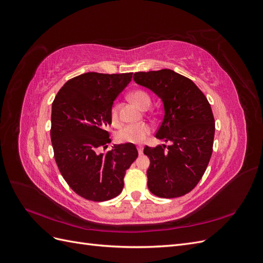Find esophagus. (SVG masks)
<instances>
[{
  "mask_svg": "<svg viewBox=\"0 0 263 263\" xmlns=\"http://www.w3.org/2000/svg\"><path fill=\"white\" fill-rule=\"evenodd\" d=\"M142 149H144V148H142V146H138L137 147V150H138V154L139 155H142Z\"/></svg>",
  "mask_w": 263,
  "mask_h": 263,
  "instance_id": "esophagus-1",
  "label": "esophagus"
}]
</instances>
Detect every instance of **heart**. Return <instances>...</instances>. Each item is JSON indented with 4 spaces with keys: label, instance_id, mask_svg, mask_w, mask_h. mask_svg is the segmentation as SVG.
<instances>
[{
    "label": "heart",
    "instance_id": "1",
    "mask_svg": "<svg viewBox=\"0 0 263 263\" xmlns=\"http://www.w3.org/2000/svg\"><path fill=\"white\" fill-rule=\"evenodd\" d=\"M130 100L138 107L144 108L150 105V97L145 91H135L130 94ZM110 118H112L113 124L118 123L117 108L114 106L110 110ZM151 133L150 125L146 123H141L137 125H126L125 127L117 133V139L121 142H132V144H140L145 141L146 138Z\"/></svg>",
    "mask_w": 263,
    "mask_h": 263
}]
</instances>
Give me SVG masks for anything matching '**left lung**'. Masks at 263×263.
<instances>
[{"instance_id":"8db88e82","label":"left lung","mask_w":263,"mask_h":263,"mask_svg":"<svg viewBox=\"0 0 263 263\" xmlns=\"http://www.w3.org/2000/svg\"><path fill=\"white\" fill-rule=\"evenodd\" d=\"M134 80L162 101L164 115L156 138L171 142L166 149L165 145L145 147L148 189L163 198L185 195L202 179L213 153L210 103L192 80L170 69L136 72Z\"/></svg>"}]
</instances>
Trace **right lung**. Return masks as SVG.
I'll list each match as a JSON object with an SVG mask.
<instances>
[{
  "instance_id": "obj_1",
  "label": "right lung",
  "mask_w": 263,
  "mask_h": 263,
  "mask_svg": "<svg viewBox=\"0 0 263 263\" xmlns=\"http://www.w3.org/2000/svg\"><path fill=\"white\" fill-rule=\"evenodd\" d=\"M132 76L86 72L67 81L53 100L54 160L69 186L85 200L104 202L121 194L126 170L138 157L130 142L100 153L110 142L106 128L113 103Z\"/></svg>"
}]
</instances>
